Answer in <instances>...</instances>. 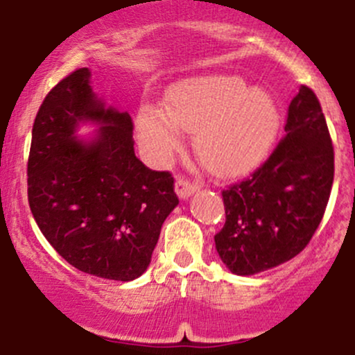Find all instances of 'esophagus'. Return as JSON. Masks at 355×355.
I'll list each match as a JSON object with an SVG mask.
<instances>
[{
    "mask_svg": "<svg viewBox=\"0 0 355 355\" xmlns=\"http://www.w3.org/2000/svg\"><path fill=\"white\" fill-rule=\"evenodd\" d=\"M198 188H199L198 182L191 181L189 178H186V176H179L178 178V181H176V193H178V196L181 198V199L189 198L191 194L196 193Z\"/></svg>",
    "mask_w": 355,
    "mask_h": 355,
    "instance_id": "1",
    "label": "esophagus"
}]
</instances>
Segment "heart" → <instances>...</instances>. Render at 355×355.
Here are the masks:
<instances>
[{"mask_svg": "<svg viewBox=\"0 0 355 355\" xmlns=\"http://www.w3.org/2000/svg\"><path fill=\"white\" fill-rule=\"evenodd\" d=\"M280 124L268 92L234 75H206L173 85L166 109L142 103L137 132L147 156L166 164L182 146V129L196 132L198 157L211 173L238 174L252 169L272 149Z\"/></svg>", "mask_w": 355, "mask_h": 355, "instance_id": "heart-1", "label": "heart"}]
</instances>
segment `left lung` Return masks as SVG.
<instances>
[{
    "label": "left lung",
    "mask_w": 355,
    "mask_h": 355,
    "mask_svg": "<svg viewBox=\"0 0 355 355\" xmlns=\"http://www.w3.org/2000/svg\"><path fill=\"white\" fill-rule=\"evenodd\" d=\"M332 182L327 122L313 90L300 85L273 153L250 178L223 189L226 221L214 234L223 263L253 275L297 257L324 218Z\"/></svg>",
    "instance_id": "1"
}]
</instances>
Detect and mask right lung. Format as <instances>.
Instances as JSON below:
<instances>
[{
    "label": "right lung",
    "mask_w": 355,
    "mask_h": 355,
    "mask_svg": "<svg viewBox=\"0 0 355 355\" xmlns=\"http://www.w3.org/2000/svg\"><path fill=\"white\" fill-rule=\"evenodd\" d=\"M82 120L101 124L94 141H76ZM132 130L130 115L105 109L89 69H78L46 94L31 132L28 202L40 231L71 266L107 280L146 272L179 202L173 174L135 157Z\"/></svg>",
    "instance_id": "right-lung-1"
}]
</instances>
